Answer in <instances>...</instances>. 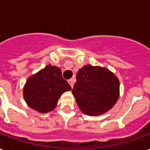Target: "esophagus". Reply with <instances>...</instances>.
<instances>
[{
	"label": "esophagus",
	"mask_w": 150,
	"mask_h": 150,
	"mask_svg": "<svg viewBox=\"0 0 150 150\" xmlns=\"http://www.w3.org/2000/svg\"><path fill=\"white\" fill-rule=\"evenodd\" d=\"M68 83H69V84L71 85V87H73V86H74V83H75V79L72 78V79H69V80H68Z\"/></svg>",
	"instance_id": "1"
}]
</instances>
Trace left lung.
Wrapping results in <instances>:
<instances>
[{
    "label": "left lung",
    "mask_w": 150,
    "mask_h": 150,
    "mask_svg": "<svg viewBox=\"0 0 150 150\" xmlns=\"http://www.w3.org/2000/svg\"><path fill=\"white\" fill-rule=\"evenodd\" d=\"M119 80L107 68L85 65L77 73L72 94L81 111L90 116L111 109L119 97Z\"/></svg>",
    "instance_id": "1"
}]
</instances>
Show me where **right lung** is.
<instances>
[{
  "instance_id": "1",
  "label": "right lung",
  "mask_w": 150,
  "mask_h": 150,
  "mask_svg": "<svg viewBox=\"0 0 150 150\" xmlns=\"http://www.w3.org/2000/svg\"><path fill=\"white\" fill-rule=\"evenodd\" d=\"M71 90L60 68L47 65L28 79L23 91L28 106L40 113H47L55 109L61 95Z\"/></svg>"
}]
</instances>
